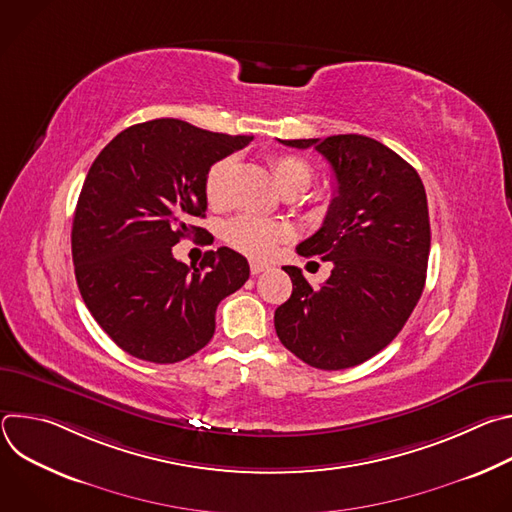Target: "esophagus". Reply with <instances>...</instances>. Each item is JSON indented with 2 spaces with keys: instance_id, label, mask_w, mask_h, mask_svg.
Returning a JSON list of instances; mask_svg holds the SVG:
<instances>
[{
  "instance_id": "esophagus-1",
  "label": "esophagus",
  "mask_w": 512,
  "mask_h": 512,
  "mask_svg": "<svg viewBox=\"0 0 512 512\" xmlns=\"http://www.w3.org/2000/svg\"><path fill=\"white\" fill-rule=\"evenodd\" d=\"M249 267H251V273H253V275H259V273H263L269 265H267V263H263V261H251V263H249Z\"/></svg>"
}]
</instances>
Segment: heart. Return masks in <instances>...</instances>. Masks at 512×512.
<instances>
[{"instance_id":"heart-1","label":"heart","mask_w":512,"mask_h":512,"mask_svg":"<svg viewBox=\"0 0 512 512\" xmlns=\"http://www.w3.org/2000/svg\"><path fill=\"white\" fill-rule=\"evenodd\" d=\"M231 160L223 158L214 162L206 174H204V196L208 204L221 206L227 200L229 192V172H231ZM271 176L277 184V188L283 192L291 186L304 188L310 184V166L306 160L291 156V154H279L269 160ZM287 237V229L279 223L267 221V218H259L253 214H241L225 227V241L235 247L237 251L251 255V257H265L269 255L277 243H281Z\"/></svg>"}]
</instances>
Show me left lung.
Here are the masks:
<instances>
[{
  "mask_svg": "<svg viewBox=\"0 0 512 512\" xmlns=\"http://www.w3.org/2000/svg\"><path fill=\"white\" fill-rule=\"evenodd\" d=\"M279 141L322 154L336 188L324 225L298 245L304 257L332 261V273L314 289L302 269L283 267L294 291L275 310V332L314 369L356 367L401 332L421 298L431 245L423 182L367 135Z\"/></svg>",
  "mask_w": 512,
  "mask_h": 512,
  "instance_id": "obj_1",
  "label": "left lung"
}]
</instances>
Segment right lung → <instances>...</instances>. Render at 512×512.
<instances>
[{
	"label": "right lung",
	"instance_id": "1",
	"mask_svg": "<svg viewBox=\"0 0 512 512\" xmlns=\"http://www.w3.org/2000/svg\"><path fill=\"white\" fill-rule=\"evenodd\" d=\"M251 135L212 133L154 119L115 135L93 162L72 221V263L81 296L109 338L135 358L180 362L214 334L216 306L249 279L229 247L186 265L172 247L204 218L206 170Z\"/></svg>",
	"mask_w": 512,
	"mask_h": 512
}]
</instances>
